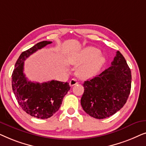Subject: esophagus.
Listing matches in <instances>:
<instances>
[{
	"label": "esophagus",
	"instance_id": "obj_1",
	"mask_svg": "<svg viewBox=\"0 0 146 146\" xmlns=\"http://www.w3.org/2000/svg\"><path fill=\"white\" fill-rule=\"evenodd\" d=\"M77 84H78V81H77V80L75 78L72 79L70 81V85L71 86H73Z\"/></svg>",
	"mask_w": 146,
	"mask_h": 146
}]
</instances>
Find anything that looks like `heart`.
Masks as SVG:
<instances>
[{
    "instance_id": "heart-1",
    "label": "heart",
    "mask_w": 146,
    "mask_h": 146,
    "mask_svg": "<svg viewBox=\"0 0 146 146\" xmlns=\"http://www.w3.org/2000/svg\"><path fill=\"white\" fill-rule=\"evenodd\" d=\"M100 54V51L98 49L90 46L70 58L69 62L74 65H80L86 62L79 68L78 74L82 78H89L96 75L105 62L104 57Z\"/></svg>"
}]
</instances>
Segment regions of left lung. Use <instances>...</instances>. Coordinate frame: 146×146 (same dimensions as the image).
Masks as SVG:
<instances>
[{
    "mask_svg": "<svg viewBox=\"0 0 146 146\" xmlns=\"http://www.w3.org/2000/svg\"><path fill=\"white\" fill-rule=\"evenodd\" d=\"M131 82L130 68L123 55L117 51L110 67L84 82L82 107L86 113L94 118L111 116L126 103Z\"/></svg>",
    "mask_w": 146,
    "mask_h": 146,
    "instance_id": "left-lung-1",
    "label": "left lung"
}]
</instances>
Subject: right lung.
<instances>
[{
  "mask_svg": "<svg viewBox=\"0 0 146 146\" xmlns=\"http://www.w3.org/2000/svg\"><path fill=\"white\" fill-rule=\"evenodd\" d=\"M42 41L20 55L12 74V87L16 99L22 109L37 118L47 119L58 110L64 96L70 90L69 83L57 80L32 82L24 74V61L38 50L51 44Z\"/></svg>",
  "mask_w": 146,
  "mask_h": 146,
  "instance_id": "add662e5",
  "label": "right lung"
}]
</instances>
